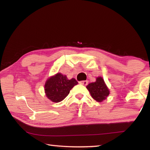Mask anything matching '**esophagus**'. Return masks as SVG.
Here are the masks:
<instances>
[{
    "label": "esophagus",
    "mask_w": 150,
    "mask_h": 150,
    "mask_svg": "<svg viewBox=\"0 0 150 150\" xmlns=\"http://www.w3.org/2000/svg\"><path fill=\"white\" fill-rule=\"evenodd\" d=\"M79 83L81 84H83V85L86 86V84H88V81H80Z\"/></svg>",
    "instance_id": "esophagus-1"
}]
</instances>
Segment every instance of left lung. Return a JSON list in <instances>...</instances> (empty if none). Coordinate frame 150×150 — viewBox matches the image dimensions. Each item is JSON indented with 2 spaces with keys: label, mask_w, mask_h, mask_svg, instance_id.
I'll return each instance as SVG.
<instances>
[{
  "label": "left lung",
  "mask_w": 150,
  "mask_h": 150,
  "mask_svg": "<svg viewBox=\"0 0 150 150\" xmlns=\"http://www.w3.org/2000/svg\"><path fill=\"white\" fill-rule=\"evenodd\" d=\"M86 88L92 98L98 102L103 101L110 94V90L102 77H97L95 82L89 83L86 86Z\"/></svg>",
  "instance_id": "8db88e82"
}]
</instances>
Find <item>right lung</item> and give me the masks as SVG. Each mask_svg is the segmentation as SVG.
<instances>
[{
  "label": "right lung",
  "mask_w": 150,
  "mask_h": 150,
  "mask_svg": "<svg viewBox=\"0 0 150 150\" xmlns=\"http://www.w3.org/2000/svg\"><path fill=\"white\" fill-rule=\"evenodd\" d=\"M77 84L75 79H68L66 75L57 73L45 82V95L52 102H59L66 98L71 88Z\"/></svg>",
  "instance_id": "add662e5"
}]
</instances>
